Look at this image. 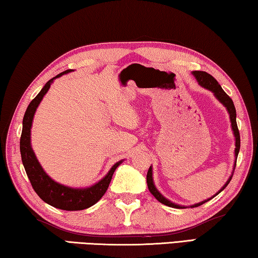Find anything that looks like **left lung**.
<instances>
[{"label":"left lung","instance_id":"obj_1","mask_svg":"<svg viewBox=\"0 0 258 258\" xmlns=\"http://www.w3.org/2000/svg\"><path fill=\"white\" fill-rule=\"evenodd\" d=\"M192 74L194 75V78L197 79L198 83L200 84L202 88H205V89L212 91L214 96L216 97L217 100L219 103L223 104V106L226 108V111L229 112L230 114V121H231V126H232V132H233L234 135V138H235V150H234V166H233V171H232V175L229 177V179H227L226 183L224 184V186H223L219 191L215 194L214 197L209 198V199L204 200L199 202V204H196V205H192L189 206L191 208H194V207H199L201 205L206 204L207 201L212 200L213 198H215L217 196V194L221 193L223 189H224L229 183L232 179V176H233V172H234V168H235V164H236V158H238V154H239V150H240V134H239V130H238V125H236V112H235V107H234V104L232 99L230 98L229 96L226 95V92L222 89V87L219 86L218 82L215 80L212 75L207 73V72H202V71H193ZM146 181H147V186H149L150 192L153 194L155 199H157L159 202H161V204L166 205L168 207H171V208H178V209H184L186 208L185 206H180V205H177L174 204V202H171L170 200H168L167 198H164L161 193L158 191V188L155 187L154 185V181H153V170H152V166L150 167L149 171H147V176H146Z\"/></svg>","mask_w":258,"mask_h":258}]
</instances>
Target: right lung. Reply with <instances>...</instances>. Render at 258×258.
<instances>
[{
  "label": "right lung",
  "instance_id": "obj_1",
  "mask_svg": "<svg viewBox=\"0 0 258 258\" xmlns=\"http://www.w3.org/2000/svg\"><path fill=\"white\" fill-rule=\"evenodd\" d=\"M74 70H67L58 74L57 77L49 80L35 98L29 103L23 119V132L22 137H20L22 161L34 191L48 205L58 209L70 210V212L87 209L97 204L101 199V197L104 196L105 192L107 191L115 169L122 163V160L116 162L109 169V171L103 178L89 187H71L53 180L51 177L46 174L40 164L39 160H37L35 153H34L31 144V129L36 108L39 107L41 100L43 99L44 95L48 92L50 86H51L54 80L60 78L61 75L71 73Z\"/></svg>",
  "mask_w": 258,
  "mask_h": 258
}]
</instances>
